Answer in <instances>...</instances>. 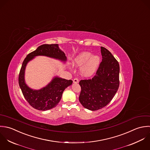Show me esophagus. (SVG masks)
<instances>
[{
	"label": "esophagus",
	"instance_id": "1",
	"mask_svg": "<svg viewBox=\"0 0 150 150\" xmlns=\"http://www.w3.org/2000/svg\"><path fill=\"white\" fill-rule=\"evenodd\" d=\"M79 79H77V78H75L74 80H73V83H79Z\"/></svg>",
	"mask_w": 150,
	"mask_h": 150
}]
</instances>
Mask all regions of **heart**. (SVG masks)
<instances>
[{
	"mask_svg": "<svg viewBox=\"0 0 150 150\" xmlns=\"http://www.w3.org/2000/svg\"><path fill=\"white\" fill-rule=\"evenodd\" d=\"M100 57L93 55L89 52H83L79 54L73 60V64L80 67V73L84 77H90L94 74L99 66Z\"/></svg>",
	"mask_w": 150,
	"mask_h": 150,
	"instance_id": "1",
	"label": "heart"
}]
</instances>
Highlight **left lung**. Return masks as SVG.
Returning <instances> with one entry per match:
<instances>
[{
	"label": "left lung",
	"instance_id": "1",
	"mask_svg": "<svg viewBox=\"0 0 150 150\" xmlns=\"http://www.w3.org/2000/svg\"><path fill=\"white\" fill-rule=\"evenodd\" d=\"M102 60L96 74L79 82V101L86 109L97 110L106 106L116 94L119 86V64L112 53L100 47Z\"/></svg>",
	"mask_w": 150,
	"mask_h": 150
}]
</instances>
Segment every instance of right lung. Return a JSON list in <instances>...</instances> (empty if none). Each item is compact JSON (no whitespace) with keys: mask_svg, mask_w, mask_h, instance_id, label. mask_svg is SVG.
Returning a JSON list of instances; mask_svg holds the SVG:
<instances>
[{"mask_svg":"<svg viewBox=\"0 0 150 150\" xmlns=\"http://www.w3.org/2000/svg\"><path fill=\"white\" fill-rule=\"evenodd\" d=\"M37 56H46L66 62L65 53L60 50L58 44H44L29 53L24 60L18 76V84L23 94L34 108L40 110H47L56 106L62 98L64 90L72 84L73 81L55 77L45 87L35 90L30 88L25 83V69L28 62Z\"/></svg>","mask_w":150,"mask_h":150,"instance_id":"add662e5","label":"right lung"}]
</instances>
